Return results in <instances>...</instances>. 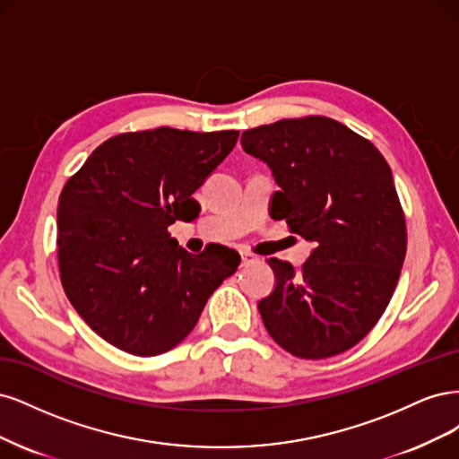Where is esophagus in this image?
I'll list each match as a JSON object with an SVG mask.
<instances>
[{
    "label": "esophagus",
    "mask_w": 459,
    "mask_h": 459,
    "mask_svg": "<svg viewBox=\"0 0 459 459\" xmlns=\"http://www.w3.org/2000/svg\"><path fill=\"white\" fill-rule=\"evenodd\" d=\"M257 261H259L257 255L247 254V251H240V264H242V267H247V264H254Z\"/></svg>",
    "instance_id": "obj_1"
}]
</instances>
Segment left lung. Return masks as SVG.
I'll list each match as a JSON object with an SVG mask.
<instances>
[{"instance_id":"obj_1","label":"left lung","mask_w":459,"mask_h":459,"mask_svg":"<svg viewBox=\"0 0 459 459\" xmlns=\"http://www.w3.org/2000/svg\"><path fill=\"white\" fill-rule=\"evenodd\" d=\"M242 146L280 186L271 217L315 242L299 271L269 259L276 286L257 305L264 328L299 359L349 351L385 313L406 255L389 164L368 139L324 116L247 129Z\"/></svg>"}]
</instances>
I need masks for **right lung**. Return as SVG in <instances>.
I'll return each mask as SVG.
<instances>
[{"instance_id":"right-lung-1","label":"right lung","mask_w":459,"mask_h":459,"mask_svg":"<svg viewBox=\"0 0 459 459\" xmlns=\"http://www.w3.org/2000/svg\"><path fill=\"white\" fill-rule=\"evenodd\" d=\"M238 131L158 127L122 133L66 181L56 210L58 269L78 315L110 345L156 357L196 326L210 295L240 255L215 247L192 255L171 238L192 221V195L238 141Z\"/></svg>"}]
</instances>
